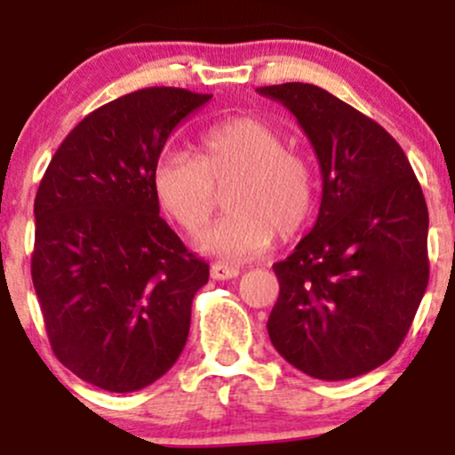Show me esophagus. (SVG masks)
I'll use <instances>...</instances> for the list:
<instances>
[{
  "mask_svg": "<svg viewBox=\"0 0 455 455\" xmlns=\"http://www.w3.org/2000/svg\"><path fill=\"white\" fill-rule=\"evenodd\" d=\"M237 275H239V269L233 267V265H224V263L212 265L213 280H231V278H237Z\"/></svg>",
  "mask_w": 455,
  "mask_h": 455,
  "instance_id": "esophagus-1",
  "label": "esophagus"
}]
</instances>
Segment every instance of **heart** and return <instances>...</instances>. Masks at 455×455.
Listing matches in <instances>:
<instances>
[{"instance_id":"b5f03b06","label":"heart","mask_w":455,"mask_h":455,"mask_svg":"<svg viewBox=\"0 0 455 455\" xmlns=\"http://www.w3.org/2000/svg\"><path fill=\"white\" fill-rule=\"evenodd\" d=\"M154 188L162 207L186 233L207 227L228 190L231 213L198 239V248L227 260L252 259L304 227L315 207V173L307 158L286 148L280 130L257 117L218 124L201 139V156L160 154Z\"/></svg>"}]
</instances>
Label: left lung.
Here are the masks:
<instances>
[{
    "label": "left lung",
    "mask_w": 455,
    "mask_h": 455,
    "mask_svg": "<svg viewBox=\"0 0 455 455\" xmlns=\"http://www.w3.org/2000/svg\"><path fill=\"white\" fill-rule=\"evenodd\" d=\"M257 92L295 115L323 177L315 227L274 265L269 340L307 377H362L394 357L426 293L424 192L395 139L351 104L310 83Z\"/></svg>",
    "instance_id": "8db88e82"
}]
</instances>
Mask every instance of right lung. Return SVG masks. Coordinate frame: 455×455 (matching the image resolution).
Wrapping results in <instances>:
<instances>
[{"label":"right lung","instance_id":"add662e5","mask_svg":"<svg viewBox=\"0 0 455 455\" xmlns=\"http://www.w3.org/2000/svg\"><path fill=\"white\" fill-rule=\"evenodd\" d=\"M207 93L148 87L87 115L55 151L34 203L31 280L55 357L128 394L173 368L210 265L160 218L154 169Z\"/></svg>","mask_w":455,"mask_h":455}]
</instances>
